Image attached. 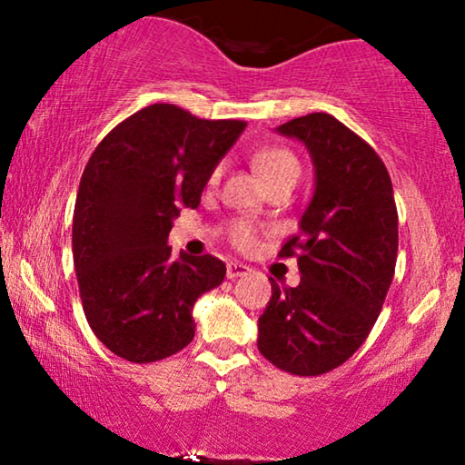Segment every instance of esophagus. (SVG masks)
I'll use <instances>...</instances> for the list:
<instances>
[{"label":"esophagus","instance_id":"1","mask_svg":"<svg viewBox=\"0 0 465 465\" xmlns=\"http://www.w3.org/2000/svg\"><path fill=\"white\" fill-rule=\"evenodd\" d=\"M252 269L247 264H241V262H228L226 266V277L228 279H237V277H245L250 275Z\"/></svg>","mask_w":465,"mask_h":465}]
</instances>
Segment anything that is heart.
Segmentation results:
<instances>
[{
	"mask_svg": "<svg viewBox=\"0 0 465 465\" xmlns=\"http://www.w3.org/2000/svg\"><path fill=\"white\" fill-rule=\"evenodd\" d=\"M253 167L262 177L266 186H272V183L279 182H296L298 175H301V163L298 158L292 154L288 148H264L260 150L256 156H253ZM222 175V164H218L209 175V183H218ZM228 241H231L232 247H237L241 252H252L253 247L258 245V232L256 228L247 222H232L228 226Z\"/></svg>",
	"mask_w": 465,
	"mask_h": 465,
	"instance_id": "heart-1",
	"label": "heart"
}]
</instances>
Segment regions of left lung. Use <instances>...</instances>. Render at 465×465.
Here are the masks:
<instances>
[{"instance_id":"8db88e82","label":"left lung","mask_w":465,"mask_h":465,"mask_svg":"<svg viewBox=\"0 0 465 465\" xmlns=\"http://www.w3.org/2000/svg\"><path fill=\"white\" fill-rule=\"evenodd\" d=\"M307 145L315 193L301 232L279 256H296L301 283L279 288L258 320V349L277 368L317 377L358 351L383 309L398 258L390 173L360 135L323 112L277 126Z\"/></svg>"}]
</instances>
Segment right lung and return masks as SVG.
<instances>
[{
  "instance_id": "right-lung-1",
  "label": "right lung",
  "mask_w": 465,
  "mask_h": 465,
  "mask_svg": "<svg viewBox=\"0 0 465 465\" xmlns=\"http://www.w3.org/2000/svg\"><path fill=\"white\" fill-rule=\"evenodd\" d=\"M245 126L154 104L114 126L88 158L74 209V266L88 326L118 358L150 364L194 339L196 298L224 282L226 264L209 253L175 258L167 237L182 207H199Z\"/></svg>"
}]
</instances>
